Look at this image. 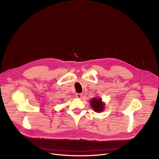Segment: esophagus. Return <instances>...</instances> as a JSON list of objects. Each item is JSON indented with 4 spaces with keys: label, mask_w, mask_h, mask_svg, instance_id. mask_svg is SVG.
Returning <instances> with one entry per match:
<instances>
[{
    "label": "esophagus",
    "mask_w": 159,
    "mask_h": 159,
    "mask_svg": "<svg viewBox=\"0 0 159 159\" xmlns=\"http://www.w3.org/2000/svg\"><path fill=\"white\" fill-rule=\"evenodd\" d=\"M82 97V94H81V93H77L76 94V97L77 98H81Z\"/></svg>",
    "instance_id": "34e87169"
}]
</instances>
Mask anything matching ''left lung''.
Wrapping results in <instances>:
<instances>
[{"instance_id":"obj_1","label":"left lung","mask_w":159,"mask_h":159,"mask_svg":"<svg viewBox=\"0 0 159 159\" xmlns=\"http://www.w3.org/2000/svg\"><path fill=\"white\" fill-rule=\"evenodd\" d=\"M91 106L96 112H102L104 109V104L101 98H93L90 101Z\"/></svg>"}]
</instances>
